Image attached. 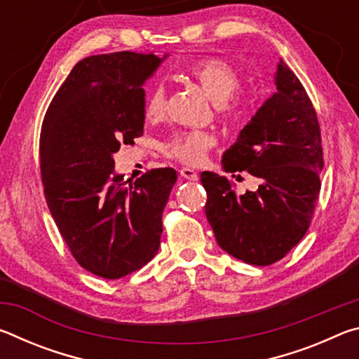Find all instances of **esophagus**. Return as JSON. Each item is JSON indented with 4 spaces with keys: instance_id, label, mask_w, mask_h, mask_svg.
<instances>
[{
    "instance_id": "obj_1",
    "label": "esophagus",
    "mask_w": 359,
    "mask_h": 359,
    "mask_svg": "<svg viewBox=\"0 0 359 359\" xmlns=\"http://www.w3.org/2000/svg\"><path fill=\"white\" fill-rule=\"evenodd\" d=\"M180 175L184 179H188V180H196L198 179V172L194 171V169H190V168H182Z\"/></svg>"
}]
</instances>
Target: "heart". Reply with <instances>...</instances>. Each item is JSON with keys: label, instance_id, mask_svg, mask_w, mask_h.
<instances>
[{"label": "heart", "instance_id": "obj_1", "mask_svg": "<svg viewBox=\"0 0 359 359\" xmlns=\"http://www.w3.org/2000/svg\"><path fill=\"white\" fill-rule=\"evenodd\" d=\"M187 74L199 83L209 98L217 102L224 114H233L239 109L242 100L233 95L239 87V74L233 66L222 58L208 57L193 62L187 68ZM166 90L163 83H155L149 88L144 101V117L156 121L165 115ZM215 144V139L204 131H188L174 136L165 145V154L184 165H199L205 160L208 150Z\"/></svg>", "mask_w": 359, "mask_h": 359}]
</instances>
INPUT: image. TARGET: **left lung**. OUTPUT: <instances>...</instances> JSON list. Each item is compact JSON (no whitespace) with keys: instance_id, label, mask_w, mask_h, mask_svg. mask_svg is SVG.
<instances>
[{"instance_id":"obj_1","label":"left lung","mask_w":359,"mask_h":359,"mask_svg":"<svg viewBox=\"0 0 359 359\" xmlns=\"http://www.w3.org/2000/svg\"><path fill=\"white\" fill-rule=\"evenodd\" d=\"M276 87L222 161L226 172L247 171L258 177V190L238 194L229 179L201 174L208 191L205 217L218 245L255 266L274 264L307 233L323 169L317 112L299 79L282 60Z\"/></svg>"}]
</instances>
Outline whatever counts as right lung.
Listing matches in <instances>:
<instances>
[{
	"label": "right lung",
	"mask_w": 359,
	"mask_h": 359,
	"mask_svg": "<svg viewBox=\"0 0 359 359\" xmlns=\"http://www.w3.org/2000/svg\"><path fill=\"white\" fill-rule=\"evenodd\" d=\"M163 58L114 52L79 62L53 96L39 139L48 210L74 259L121 278L155 257L163 209L177 180L158 168L135 184L114 172V154L144 133L142 85Z\"/></svg>",
	"instance_id": "right-lung-1"
}]
</instances>
